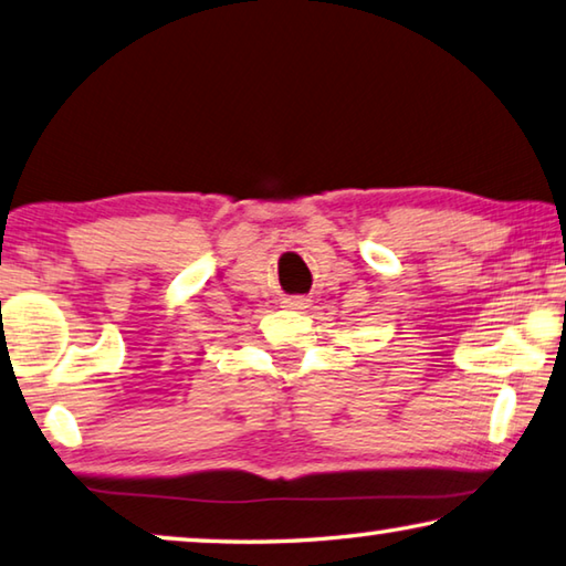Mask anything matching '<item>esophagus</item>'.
Instances as JSON below:
<instances>
[{
    "mask_svg": "<svg viewBox=\"0 0 566 566\" xmlns=\"http://www.w3.org/2000/svg\"><path fill=\"white\" fill-rule=\"evenodd\" d=\"M286 306H292V310H306V306H310L312 304V300H306V296H290V300H286L284 302Z\"/></svg>",
    "mask_w": 566,
    "mask_h": 566,
    "instance_id": "obj_1",
    "label": "esophagus"
}]
</instances>
